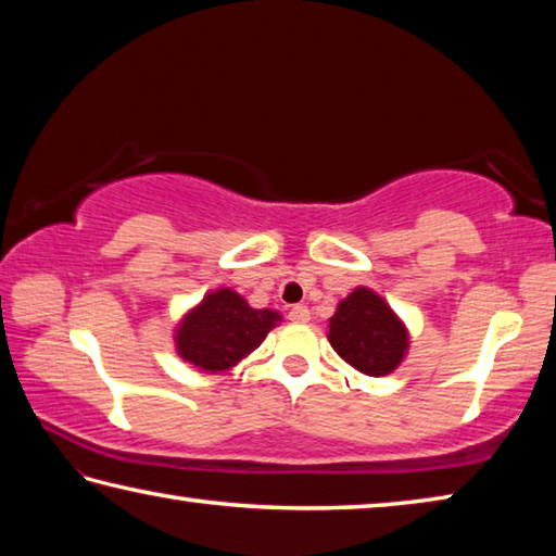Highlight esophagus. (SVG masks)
I'll list each match as a JSON object with an SVG mask.
<instances>
[{"mask_svg": "<svg viewBox=\"0 0 556 556\" xmlns=\"http://www.w3.org/2000/svg\"><path fill=\"white\" fill-rule=\"evenodd\" d=\"M288 317L293 319V323H309V309L305 305H293L290 307Z\"/></svg>", "mask_w": 556, "mask_h": 556, "instance_id": "obj_1", "label": "esophagus"}]
</instances>
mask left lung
<instances>
[{
  "mask_svg": "<svg viewBox=\"0 0 556 556\" xmlns=\"http://www.w3.org/2000/svg\"><path fill=\"white\" fill-rule=\"evenodd\" d=\"M327 339L358 374L381 378L405 362L410 332L376 290L358 286L329 317Z\"/></svg>",
  "mask_w": 556,
  "mask_h": 556,
  "instance_id": "left-lung-1",
  "label": "left lung"
}]
</instances>
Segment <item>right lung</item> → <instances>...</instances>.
I'll list each match as a JSON object with an SVG mask.
<instances>
[{"label":"right lung","instance_id":"obj_1","mask_svg":"<svg viewBox=\"0 0 556 556\" xmlns=\"http://www.w3.org/2000/svg\"><path fill=\"white\" fill-rule=\"evenodd\" d=\"M278 323H283V315L251 307L237 290H210L175 325V354L202 374L231 371Z\"/></svg>","mask_w":556,"mask_h":556}]
</instances>
